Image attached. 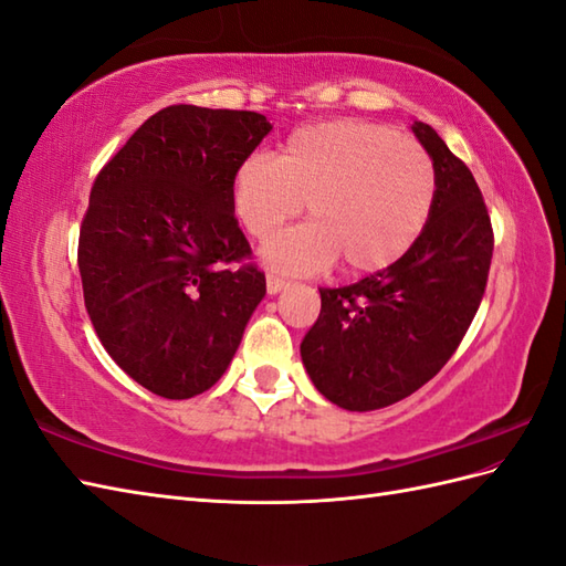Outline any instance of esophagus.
<instances>
[{
  "label": "esophagus",
  "mask_w": 566,
  "mask_h": 566,
  "mask_svg": "<svg viewBox=\"0 0 566 566\" xmlns=\"http://www.w3.org/2000/svg\"><path fill=\"white\" fill-rule=\"evenodd\" d=\"M286 284H290V282H286L284 276H280V274H268V292H270V294L282 292Z\"/></svg>",
  "instance_id": "obj_1"
}]
</instances>
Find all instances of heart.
<instances>
[{"instance_id": "1", "label": "heart", "mask_w": 566, "mask_h": 566, "mask_svg": "<svg viewBox=\"0 0 566 566\" xmlns=\"http://www.w3.org/2000/svg\"><path fill=\"white\" fill-rule=\"evenodd\" d=\"M438 195L426 148L381 124L338 118L296 128L282 150L250 155L233 177V209L245 231L270 240L308 203L314 221L274 238L272 268L292 274L391 268L423 235Z\"/></svg>"}]
</instances>
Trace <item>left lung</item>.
<instances>
[{
	"label": "left lung",
	"mask_w": 566,
	"mask_h": 566,
	"mask_svg": "<svg viewBox=\"0 0 566 566\" xmlns=\"http://www.w3.org/2000/svg\"><path fill=\"white\" fill-rule=\"evenodd\" d=\"M413 134L436 165L438 195L418 243L355 284L321 286L302 340L314 387L347 411H375L423 387L460 347L486 290L494 228L469 167L428 124Z\"/></svg>",
	"instance_id": "left-lung-1"
}]
</instances>
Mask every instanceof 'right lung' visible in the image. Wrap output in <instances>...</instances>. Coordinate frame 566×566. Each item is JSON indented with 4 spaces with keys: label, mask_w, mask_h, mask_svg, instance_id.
Returning a JSON list of instances; mask_svg holds the SVG:
<instances>
[{
    "label": "right lung",
    "mask_w": 566,
    "mask_h": 566,
    "mask_svg": "<svg viewBox=\"0 0 566 566\" xmlns=\"http://www.w3.org/2000/svg\"><path fill=\"white\" fill-rule=\"evenodd\" d=\"M270 128L258 112L167 106L92 185L77 243L84 306L114 363L165 399L221 379L264 296L233 177Z\"/></svg>",
    "instance_id": "add662e5"
}]
</instances>
